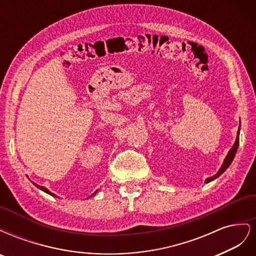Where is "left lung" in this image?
Here are the masks:
<instances>
[{"label": "left lung", "mask_w": 256, "mask_h": 256, "mask_svg": "<svg viewBox=\"0 0 256 256\" xmlns=\"http://www.w3.org/2000/svg\"><path fill=\"white\" fill-rule=\"evenodd\" d=\"M239 131H240V126H239L238 132H237V138H236L235 144H234V146H233V147H232L230 150L228 152V156L226 157V159H224V162H223L222 166L220 168V170L218 171V173H216V175H214V176H212V177L207 178V180H205V182H206V184H207V182H209L214 180H216V177H219V176H220V175H221L224 171H226V170L230 166V164H232V161H233V159H234V157H235V154H236V152H237V150H238V145H239Z\"/></svg>", "instance_id": "1"}]
</instances>
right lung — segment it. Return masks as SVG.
I'll list each match as a JSON object with an SVG mask.
<instances>
[{
  "label": "right lung",
  "instance_id": "right-lung-1",
  "mask_svg": "<svg viewBox=\"0 0 256 256\" xmlns=\"http://www.w3.org/2000/svg\"><path fill=\"white\" fill-rule=\"evenodd\" d=\"M33 184H35V186H36V187H37V188H40V190H42V191H44V192H46V193H48V194H50V196H54V194H53V193H52V192H50V191H49V190H48V189H47V188H44V187H42V186H40V184H35V182H33ZM96 192H97V191H96ZM96 192H95V193H96Z\"/></svg>",
  "mask_w": 256,
  "mask_h": 256
}]
</instances>
